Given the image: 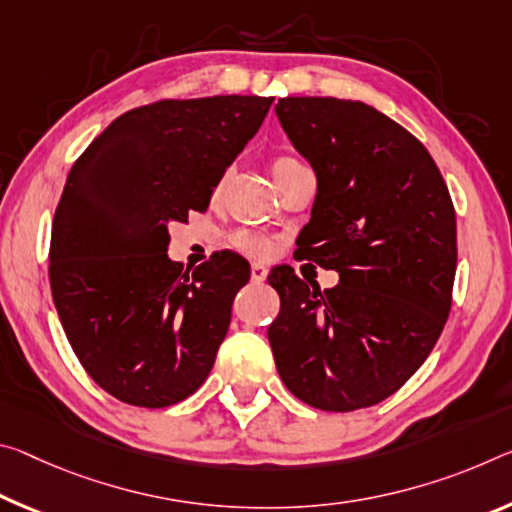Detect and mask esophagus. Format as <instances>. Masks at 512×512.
I'll return each instance as SVG.
<instances>
[{"label":"esophagus","instance_id":"34e87169","mask_svg":"<svg viewBox=\"0 0 512 512\" xmlns=\"http://www.w3.org/2000/svg\"><path fill=\"white\" fill-rule=\"evenodd\" d=\"M266 275H269V271H266L264 264L255 262L253 266H250V280H253V282H264Z\"/></svg>","mask_w":512,"mask_h":512}]
</instances>
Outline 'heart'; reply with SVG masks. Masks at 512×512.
<instances>
[{
    "label": "heart",
    "mask_w": 512,
    "mask_h": 512,
    "mask_svg": "<svg viewBox=\"0 0 512 512\" xmlns=\"http://www.w3.org/2000/svg\"><path fill=\"white\" fill-rule=\"evenodd\" d=\"M296 166H303L298 159L294 157H275L273 164H271V173L275 180H280L282 175H287L289 170H294ZM225 180V177H223ZM221 180V184H223ZM221 184H218V189H221ZM230 243L241 253H248V255H255V257H264L271 253V241L262 237V234L257 232H250V230H237L230 237Z\"/></svg>",
    "instance_id": "b5f03b06"
}]
</instances>
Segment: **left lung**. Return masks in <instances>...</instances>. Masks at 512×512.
<instances>
[{"label":"left lung","mask_w":512,"mask_h":512,"mask_svg":"<svg viewBox=\"0 0 512 512\" xmlns=\"http://www.w3.org/2000/svg\"><path fill=\"white\" fill-rule=\"evenodd\" d=\"M275 113L316 173L300 257L339 273L323 291L271 273L275 367L312 408H369L408 383L449 319L456 209L421 141L369 104L282 97Z\"/></svg>","instance_id":"left-lung-1"}]
</instances>
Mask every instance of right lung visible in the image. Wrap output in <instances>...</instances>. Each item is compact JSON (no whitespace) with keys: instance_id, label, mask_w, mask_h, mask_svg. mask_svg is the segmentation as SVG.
<instances>
[{"instance_id":"add662e5","label":"right lung","mask_w":512,"mask_h":512,"mask_svg":"<svg viewBox=\"0 0 512 512\" xmlns=\"http://www.w3.org/2000/svg\"><path fill=\"white\" fill-rule=\"evenodd\" d=\"M273 97L216 95L132 109L70 168L50 241V287L72 351L97 385L168 408L205 383L250 278L221 253L182 271L168 225L205 212Z\"/></svg>"}]
</instances>
